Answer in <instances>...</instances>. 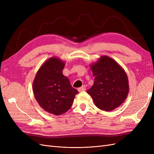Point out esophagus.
<instances>
[{
    "mask_svg": "<svg viewBox=\"0 0 154 154\" xmlns=\"http://www.w3.org/2000/svg\"><path fill=\"white\" fill-rule=\"evenodd\" d=\"M78 91L79 92H82V91H85V90H86V86L84 85H83L82 87H80V88H78Z\"/></svg>",
    "mask_w": 154,
    "mask_h": 154,
    "instance_id": "1",
    "label": "esophagus"
}]
</instances>
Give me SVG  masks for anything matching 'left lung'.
Listing matches in <instances>:
<instances>
[{
  "mask_svg": "<svg viewBox=\"0 0 154 154\" xmlns=\"http://www.w3.org/2000/svg\"><path fill=\"white\" fill-rule=\"evenodd\" d=\"M94 84L87 92L101 110L112 111L127 99L129 92L127 74L123 68L112 58L101 56L91 64Z\"/></svg>",
  "mask_w": 154,
  "mask_h": 154,
  "instance_id": "left-lung-1",
  "label": "left lung"
}]
</instances>
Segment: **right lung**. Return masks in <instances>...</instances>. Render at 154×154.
Returning <instances> with one entry per match:
<instances>
[{
  "label": "right lung",
  "mask_w": 154,
  "mask_h": 154,
  "mask_svg": "<svg viewBox=\"0 0 154 154\" xmlns=\"http://www.w3.org/2000/svg\"><path fill=\"white\" fill-rule=\"evenodd\" d=\"M65 65L57 57L49 58L40 66L32 83L34 96L40 106L55 116L68 111L78 93L62 73Z\"/></svg>",
  "instance_id": "right-lung-1"
}]
</instances>
